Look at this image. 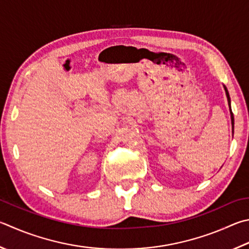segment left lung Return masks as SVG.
<instances>
[{
	"mask_svg": "<svg viewBox=\"0 0 249 249\" xmlns=\"http://www.w3.org/2000/svg\"><path fill=\"white\" fill-rule=\"evenodd\" d=\"M223 87H224V90H225V93H227V98H228V102H229L230 109H231V99H230V94H229V91H228V89H227V87H225V86H223ZM230 111H231V121H232V127H233V129H234V116H233L232 110H230Z\"/></svg>",
	"mask_w": 249,
	"mask_h": 249,
	"instance_id": "1",
	"label": "left lung"
}]
</instances>
